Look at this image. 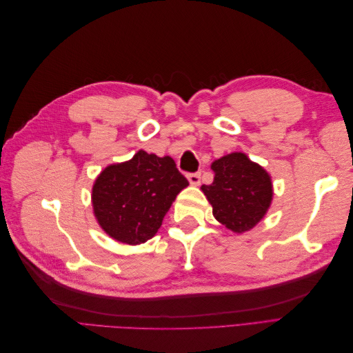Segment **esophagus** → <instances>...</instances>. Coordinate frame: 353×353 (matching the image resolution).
I'll use <instances>...</instances> for the list:
<instances>
[{"instance_id": "obj_1", "label": "esophagus", "mask_w": 353, "mask_h": 353, "mask_svg": "<svg viewBox=\"0 0 353 353\" xmlns=\"http://www.w3.org/2000/svg\"><path fill=\"white\" fill-rule=\"evenodd\" d=\"M190 184L191 185H199L200 184V178H201V174L200 172H191L187 175Z\"/></svg>"}]
</instances>
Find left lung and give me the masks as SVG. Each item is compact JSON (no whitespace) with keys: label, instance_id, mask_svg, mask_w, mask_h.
<instances>
[{"label":"left lung","instance_id":"obj_1","mask_svg":"<svg viewBox=\"0 0 353 353\" xmlns=\"http://www.w3.org/2000/svg\"><path fill=\"white\" fill-rule=\"evenodd\" d=\"M213 183L201 185L215 216L234 232L253 228L268 210L272 184L263 168L243 153H231L212 163Z\"/></svg>","mask_w":353,"mask_h":353}]
</instances>
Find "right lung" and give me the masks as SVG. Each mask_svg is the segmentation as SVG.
Returning a JSON list of instances; mask_svg holds the SVG:
<instances>
[{"instance_id": "add662e5", "label": "right lung", "mask_w": 353, "mask_h": 353, "mask_svg": "<svg viewBox=\"0 0 353 353\" xmlns=\"http://www.w3.org/2000/svg\"><path fill=\"white\" fill-rule=\"evenodd\" d=\"M187 185V178L169 156L140 150L130 162L108 166L95 179L94 213L114 240L141 244L157 232L172 201Z\"/></svg>"}]
</instances>
